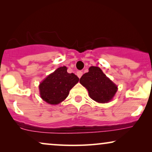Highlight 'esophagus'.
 <instances>
[{
    "label": "esophagus",
    "mask_w": 152,
    "mask_h": 152,
    "mask_svg": "<svg viewBox=\"0 0 152 152\" xmlns=\"http://www.w3.org/2000/svg\"><path fill=\"white\" fill-rule=\"evenodd\" d=\"M82 75H83V72L81 71V70H79V71L77 72V75L79 78H80L81 77H82Z\"/></svg>",
    "instance_id": "obj_1"
}]
</instances>
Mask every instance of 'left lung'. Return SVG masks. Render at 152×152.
I'll use <instances>...</instances> for the list:
<instances>
[{
    "instance_id": "obj_1",
    "label": "left lung",
    "mask_w": 152,
    "mask_h": 152,
    "mask_svg": "<svg viewBox=\"0 0 152 152\" xmlns=\"http://www.w3.org/2000/svg\"><path fill=\"white\" fill-rule=\"evenodd\" d=\"M80 82L88 90L91 98L99 103L109 102L118 91V86L97 66H91Z\"/></svg>"
}]
</instances>
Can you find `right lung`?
I'll return each mask as SVG.
<instances>
[{"label":"right lung","mask_w":152,"mask_h":152,"mask_svg":"<svg viewBox=\"0 0 152 152\" xmlns=\"http://www.w3.org/2000/svg\"><path fill=\"white\" fill-rule=\"evenodd\" d=\"M79 80L74 73H68L66 66L58 68L40 83V96L50 104H58L68 97L70 90Z\"/></svg>","instance_id":"1"}]
</instances>
